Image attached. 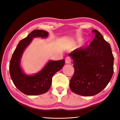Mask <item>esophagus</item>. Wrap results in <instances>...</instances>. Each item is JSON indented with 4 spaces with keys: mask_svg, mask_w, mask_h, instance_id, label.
<instances>
[{
    "mask_svg": "<svg viewBox=\"0 0 120 120\" xmlns=\"http://www.w3.org/2000/svg\"><path fill=\"white\" fill-rule=\"evenodd\" d=\"M65 62H66V64H69L71 63V59L69 56L66 57L65 59Z\"/></svg>",
    "mask_w": 120,
    "mask_h": 120,
    "instance_id": "obj_1",
    "label": "esophagus"
}]
</instances>
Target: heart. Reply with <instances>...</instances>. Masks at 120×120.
Masks as SVG:
<instances>
[{
    "mask_svg": "<svg viewBox=\"0 0 120 120\" xmlns=\"http://www.w3.org/2000/svg\"><path fill=\"white\" fill-rule=\"evenodd\" d=\"M82 41V38H79V39L78 40V42H81Z\"/></svg>",
    "mask_w": 120,
    "mask_h": 120,
    "instance_id": "heart-1",
    "label": "heart"
}]
</instances>
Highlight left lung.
<instances>
[{"label":"left lung","instance_id":"8db88e82","mask_svg":"<svg viewBox=\"0 0 120 120\" xmlns=\"http://www.w3.org/2000/svg\"><path fill=\"white\" fill-rule=\"evenodd\" d=\"M88 47L79 48L69 54L73 60L75 72L70 82L72 92L92 96L103 90L113 74L114 56L108 42L96 30Z\"/></svg>","mask_w":120,"mask_h":120}]
</instances>
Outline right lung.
I'll return each mask as SVG.
<instances>
[{
    "instance_id": "obj_1",
    "label": "right lung",
    "mask_w": 120,
    "mask_h": 120,
    "mask_svg": "<svg viewBox=\"0 0 120 120\" xmlns=\"http://www.w3.org/2000/svg\"><path fill=\"white\" fill-rule=\"evenodd\" d=\"M49 34L47 31L43 30H34L27 37L20 41L12 56L9 64L10 75L15 86L24 94L35 96L47 92L51 86L53 76L64 66V59L51 60L40 71L32 75L26 74L22 67V56L33 38H46Z\"/></svg>"
}]
</instances>
